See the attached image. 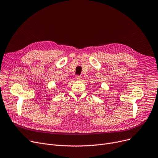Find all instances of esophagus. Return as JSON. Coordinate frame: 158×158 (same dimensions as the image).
<instances>
[{"label": "esophagus", "instance_id": "esophagus-1", "mask_svg": "<svg viewBox=\"0 0 158 158\" xmlns=\"http://www.w3.org/2000/svg\"><path fill=\"white\" fill-rule=\"evenodd\" d=\"M81 78H82V77H81V76H77L76 77V80H81Z\"/></svg>", "mask_w": 158, "mask_h": 158}]
</instances>
